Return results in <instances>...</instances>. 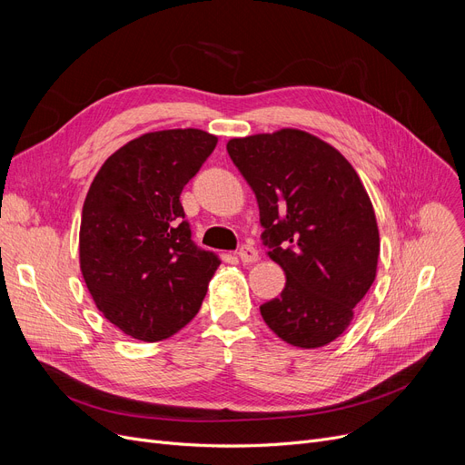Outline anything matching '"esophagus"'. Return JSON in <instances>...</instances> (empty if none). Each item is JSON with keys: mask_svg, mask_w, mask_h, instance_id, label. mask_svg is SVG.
<instances>
[{"mask_svg": "<svg viewBox=\"0 0 465 465\" xmlns=\"http://www.w3.org/2000/svg\"><path fill=\"white\" fill-rule=\"evenodd\" d=\"M239 258H241L242 263H254V262H258L260 256H258V251L252 245H242L239 249Z\"/></svg>", "mask_w": 465, "mask_h": 465, "instance_id": "obj_1", "label": "esophagus"}]
</instances>
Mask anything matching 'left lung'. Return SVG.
I'll return each mask as SVG.
<instances>
[{"label": "left lung", "instance_id": "1", "mask_svg": "<svg viewBox=\"0 0 465 465\" xmlns=\"http://www.w3.org/2000/svg\"><path fill=\"white\" fill-rule=\"evenodd\" d=\"M228 154L256 193L263 245L286 275L262 319L298 349L343 333L371 288L381 251L377 218L349 160L326 141L284 128L230 139Z\"/></svg>", "mask_w": 465, "mask_h": 465}]
</instances>
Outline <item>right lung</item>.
<instances>
[{"mask_svg":"<svg viewBox=\"0 0 465 465\" xmlns=\"http://www.w3.org/2000/svg\"><path fill=\"white\" fill-rule=\"evenodd\" d=\"M203 130L144 134L111 154L83 205L79 258L105 319L154 343L200 311L220 260L193 245L181 192L214 151Z\"/></svg>","mask_w":465,"mask_h":465,"instance_id":"add662e5","label":"right lung"}]
</instances>
